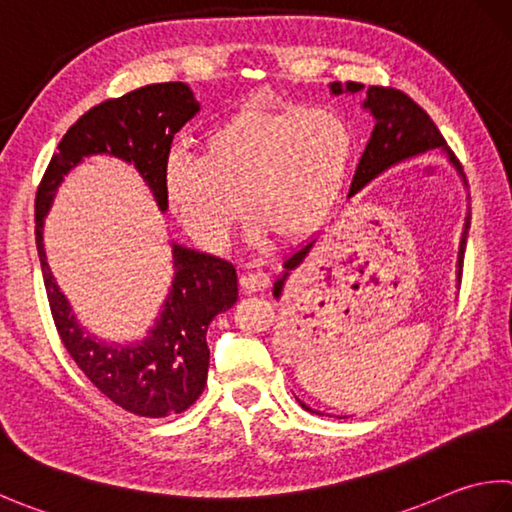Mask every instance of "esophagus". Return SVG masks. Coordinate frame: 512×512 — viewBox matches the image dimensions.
<instances>
[{
	"label": "esophagus",
	"instance_id": "obj_1",
	"mask_svg": "<svg viewBox=\"0 0 512 512\" xmlns=\"http://www.w3.org/2000/svg\"><path fill=\"white\" fill-rule=\"evenodd\" d=\"M239 284L244 291L257 293V291H264V288L271 286V275L264 271H248L239 277Z\"/></svg>",
	"mask_w": 512,
	"mask_h": 512
}]
</instances>
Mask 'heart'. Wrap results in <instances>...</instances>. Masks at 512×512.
<instances>
[{"label":"heart","instance_id":"b5f03b06","mask_svg":"<svg viewBox=\"0 0 512 512\" xmlns=\"http://www.w3.org/2000/svg\"><path fill=\"white\" fill-rule=\"evenodd\" d=\"M351 125L331 109L244 107L203 136L201 159L172 154L163 192L172 215L206 248H224L241 217L253 232L297 237L336 206L349 179Z\"/></svg>","mask_w":512,"mask_h":512}]
</instances>
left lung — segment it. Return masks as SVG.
I'll return each mask as SVG.
<instances>
[{
    "mask_svg": "<svg viewBox=\"0 0 512 512\" xmlns=\"http://www.w3.org/2000/svg\"><path fill=\"white\" fill-rule=\"evenodd\" d=\"M329 91L333 96L358 94V91H365V85H360V82H345V85H340V82H331ZM362 109H367L369 114L374 116L376 127L374 132H371L365 152H362V159L358 163L356 176H353L347 199L356 197L360 190H365L367 183L374 181L376 176H380L383 172L392 170L394 165H401L405 161L416 159V156H423L427 152H436V150L443 152L445 159H448V163L461 176L463 185H466V174H463L457 156L450 152L448 143H445V138L439 132V127L434 125V120L427 116L410 96H405L403 91H396V89L369 87L365 100H362ZM468 230H470V206L466 212V219H463V230H461V241H459L457 280H461V264H463V250H466ZM313 244H315V237H311L306 244L293 250V253L284 259L282 264L284 271L273 284L275 300H280L288 277H291L295 268L304 262ZM300 405L306 412H315L302 401Z\"/></svg>",
    "mask_w": 512,
    "mask_h": 512,
    "instance_id": "1",
    "label": "left lung"
}]
</instances>
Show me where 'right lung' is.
I'll list each match as a JSON object with an SVG mask.
<instances>
[{
	"label": "right lung",
	"mask_w": 512,
	"mask_h": 512,
	"mask_svg": "<svg viewBox=\"0 0 512 512\" xmlns=\"http://www.w3.org/2000/svg\"><path fill=\"white\" fill-rule=\"evenodd\" d=\"M201 107L185 82H159L105 100L62 136L35 197V244L46 295L64 347L109 401L136 416L181 414L206 387V333L215 315L237 302V271L226 259L172 244L174 277L161 313L143 340L116 345L78 322L46 262L44 219L73 167L107 154L136 167L161 212H167L163 170L172 138Z\"/></svg>",
	"instance_id": "right-lung-1"
}]
</instances>
